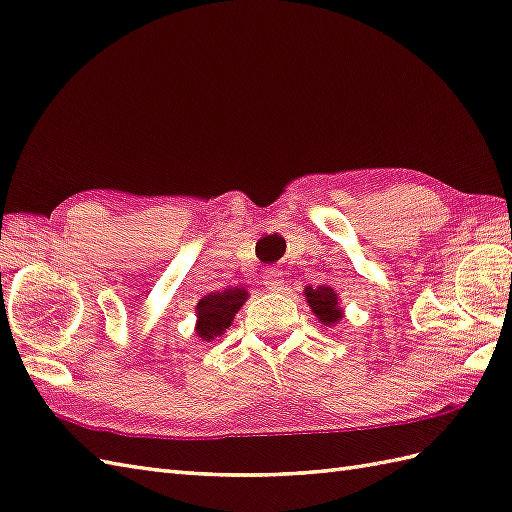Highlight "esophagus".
Here are the masks:
<instances>
[{
    "label": "esophagus",
    "mask_w": 512,
    "mask_h": 512,
    "mask_svg": "<svg viewBox=\"0 0 512 512\" xmlns=\"http://www.w3.org/2000/svg\"><path fill=\"white\" fill-rule=\"evenodd\" d=\"M265 286H267V291H280L282 286H284L282 271L267 269V273H265Z\"/></svg>",
    "instance_id": "1"
}]
</instances>
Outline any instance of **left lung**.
<instances>
[{"label": "left lung", "instance_id": "obj_1", "mask_svg": "<svg viewBox=\"0 0 512 512\" xmlns=\"http://www.w3.org/2000/svg\"><path fill=\"white\" fill-rule=\"evenodd\" d=\"M308 306L313 308L315 317L323 323V326H332V323L343 319V308L339 304V295L334 293L332 286H306L304 291Z\"/></svg>", "mask_w": 512, "mask_h": 512}]
</instances>
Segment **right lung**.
Listing matches in <instances>:
<instances>
[{
	"mask_svg": "<svg viewBox=\"0 0 512 512\" xmlns=\"http://www.w3.org/2000/svg\"><path fill=\"white\" fill-rule=\"evenodd\" d=\"M245 299L247 291L241 289V286H234V289H226L221 293L217 291L204 295L195 306V334L202 341H213L215 336L226 332V328H230V323L234 321V315L239 313V308L245 304Z\"/></svg>",
	"mask_w": 512,
	"mask_h": 512,
	"instance_id": "1",
	"label": "right lung"
}]
</instances>
